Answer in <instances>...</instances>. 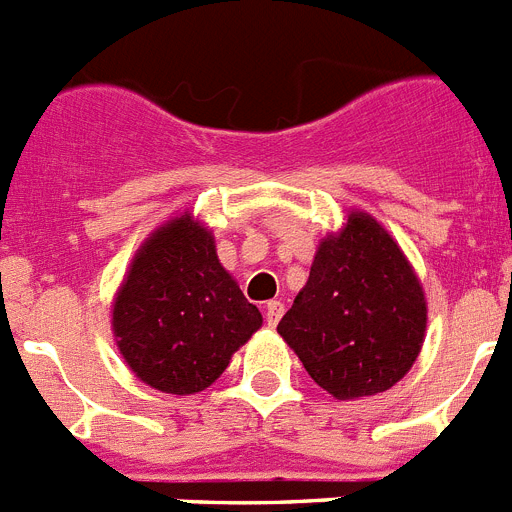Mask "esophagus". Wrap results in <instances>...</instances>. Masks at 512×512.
Listing matches in <instances>:
<instances>
[{
	"mask_svg": "<svg viewBox=\"0 0 512 512\" xmlns=\"http://www.w3.org/2000/svg\"><path fill=\"white\" fill-rule=\"evenodd\" d=\"M283 311H285V306L280 301H270L265 306V324L270 326V329H275V326H278V321H280V316H283Z\"/></svg>",
	"mask_w": 512,
	"mask_h": 512,
	"instance_id": "obj_1",
	"label": "esophagus"
}]
</instances>
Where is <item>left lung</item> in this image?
<instances>
[{"label": "left lung", "mask_w": 512, "mask_h": 512, "mask_svg": "<svg viewBox=\"0 0 512 512\" xmlns=\"http://www.w3.org/2000/svg\"><path fill=\"white\" fill-rule=\"evenodd\" d=\"M278 334L336 400L385 393L423 347L421 280L388 229L365 211H352L339 232L321 239Z\"/></svg>", "instance_id": "1"}]
</instances>
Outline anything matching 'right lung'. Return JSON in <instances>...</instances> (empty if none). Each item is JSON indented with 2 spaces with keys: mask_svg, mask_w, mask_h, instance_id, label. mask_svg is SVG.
Here are the masks:
<instances>
[{
  "mask_svg": "<svg viewBox=\"0 0 512 512\" xmlns=\"http://www.w3.org/2000/svg\"><path fill=\"white\" fill-rule=\"evenodd\" d=\"M260 326L257 306L216 257L214 234L188 211L142 242L112 306L124 362L170 395L209 388Z\"/></svg>",
  "mask_w": 512,
  "mask_h": 512,
  "instance_id": "1",
  "label": "right lung"
}]
</instances>
